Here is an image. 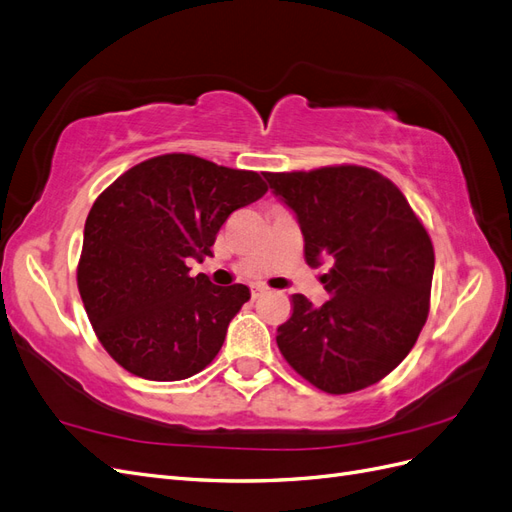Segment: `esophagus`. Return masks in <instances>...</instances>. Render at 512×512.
I'll return each instance as SVG.
<instances>
[{"label": "esophagus", "instance_id": "esophagus-1", "mask_svg": "<svg viewBox=\"0 0 512 512\" xmlns=\"http://www.w3.org/2000/svg\"><path fill=\"white\" fill-rule=\"evenodd\" d=\"M267 292L265 286H252V299H260Z\"/></svg>", "mask_w": 512, "mask_h": 512}]
</instances>
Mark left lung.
Here are the masks:
<instances>
[{
    "mask_svg": "<svg viewBox=\"0 0 512 512\" xmlns=\"http://www.w3.org/2000/svg\"><path fill=\"white\" fill-rule=\"evenodd\" d=\"M297 215L309 267L331 262L314 307L292 294L277 329L290 367L320 391L344 395L376 384L406 359L425 327L433 245L397 185L365 166L265 173Z\"/></svg>",
    "mask_w": 512,
    "mask_h": 512,
    "instance_id": "8db88e82",
    "label": "left lung"
}]
</instances>
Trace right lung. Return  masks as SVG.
Masks as SVG:
<instances>
[{
	"label": "right lung",
	"instance_id": "obj_1",
	"mask_svg": "<svg viewBox=\"0 0 512 512\" xmlns=\"http://www.w3.org/2000/svg\"><path fill=\"white\" fill-rule=\"evenodd\" d=\"M265 194L254 170L166 153L132 166L98 196L76 282L100 344L123 369L173 382L215 359L250 288L190 277L188 260L211 256L228 215Z\"/></svg>",
	"mask_w": 512,
	"mask_h": 512
}]
</instances>
